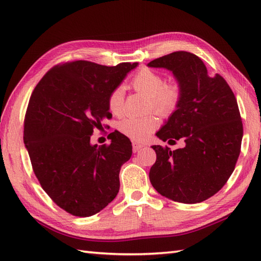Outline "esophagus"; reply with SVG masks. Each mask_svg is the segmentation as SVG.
<instances>
[{"label": "esophagus", "mask_w": 261, "mask_h": 261, "mask_svg": "<svg viewBox=\"0 0 261 261\" xmlns=\"http://www.w3.org/2000/svg\"><path fill=\"white\" fill-rule=\"evenodd\" d=\"M132 147H134V152H138L143 147V145L139 142H132Z\"/></svg>", "instance_id": "34e87169"}]
</instances>
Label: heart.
<instances>
[{
	"label": "heart",
	"instance_id": "heart-1",
	"mask_svg": "<svg viewBox=\"0 0 261 261\" xmlns=\"http://www.w3.org/2000/svg\"><path fill=\"white\" fill-rule=\"evenodd\" d=\"M131 85L136 91L148 96V108L160 115H167L178 105L181 97V86L173 82L165 84L164 77L148 68H142L134 76ZM124 91L116 87L108 98L109 110L115 115H120L123 110ZM157 120L152 115L126 116L119 122L121 134L134 140L142 141L156 129Z\"/></svg>",
	"mask_w": 261,
	"mask_h": 261
}]
</instances>
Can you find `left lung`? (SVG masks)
I'll use <instances>...</instances> for the list:
<instances>
[{
  "label": "left lung",
  "mask_w": 261,
  "mask_h": 261,
  "mask_svg": "<svg viewBox=\"0 0 261 261\" xmlns=\"http://www.w3.org/2000/svg\"><path fill=\"white\" fill-rule=\"evenodd\" d=\"M148 67L170 70L181 86L178 105L156 136L185 142L174 151L152 146L157 159L149 171L151 185L175 202L201 203L224 186L239 158L243 127L236 96L222 76H211L191 53H171Z\"/></svg>",
  "instance_id": "obj_1"
}]
</instances>
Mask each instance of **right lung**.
<instances>
[{"mask_svg": "<svg viewBox=\"0 0 261 261\" xmlns=\"http://www.w3.org/2000/svg\"><path fill=\"white\" fill-rule=\"evenodd\" d=\"M137 66L65 63L49 70L31 94L23 141L32 168L43 191L71 215L96 214L118 195L120 169L131 157V142L116 131L109 146L97 147L91 136L111 116V92Z\"/></svg>", "mask_w": 261, "mask_h": 261, "instance_id": "add662e5", "label": "right lung"}]
</instances>
